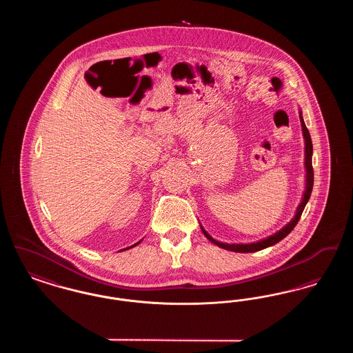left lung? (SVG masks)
I'll list each match as a JSON object with an SVG mask.
<instances>
[{"label":"left lung","mask_w":353,"mask_h":353,"mask_svg":"<svg viewBox=\"0 0 353 353\" xmlns=\"http://www.w3.org/2000/svg\"><path fill=\"white\" fill-rule=\"evenodd\" d=\"M299 119H301V124H302L303 139H304V168H305V179H304V192H303L302 200L301 203L296 208V212L294 214L292 219L285 223L282 229H279L278 232H275L274 234L269 235L266 238H262L256 242H252V243H223L219 242L217 239H214L212 235L209 234L200 223L201 226L202 233L203 235L214 245H217L221 249L229 250V252H254L263 250L270 246H274L275 243H278L279 241H282L285 236L290 234L292 232V229L296 226L298 221L302 216L303 210L307 205V202L310 200L311 192H312V185H314V169H312V141H311V136L310 132L305 127V123L303 120L302 108H299Z\"/></svg>","instance_id":"1"}]
</instances>
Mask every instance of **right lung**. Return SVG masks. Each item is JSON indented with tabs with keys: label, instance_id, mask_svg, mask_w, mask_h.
I'll list each match as a JSON object with an SVG mask.
<instances>
[{
	"label": "right lung",
	"instance_id": "add662e5",
	"mask_svg": "<svg viewBox=\"0 0 353 353\" xmlns=\"http://www.w3.org/2000/svg\"><path fill=\"white\" fill-rule=\"evenodd\" d=\"M140 242H141V239H140V241H139L137 243H134V245H132V246H130V248H125V249H123V252H124V250H128V249H131V248H134V246H137V245H139ZM120 252H121V250H120Z\"/></svg>",
	"mask_w": 353,
	"mask_h": 353
}]
</instances>
